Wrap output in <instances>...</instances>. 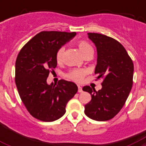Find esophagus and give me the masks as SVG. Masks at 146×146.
Here are the masks:
<instances>
[{"mask_svg":"<svg viewBox=\"0 0 146 146\" xmlns=\"http://www.w3.org/2000/svg\"><path fill=\"white\" fill-rule=\"evenodd\" d=\"M78 92H82V88L81 86H78Z\"/></svg>","mask_w":146,"mask_h":146,"instance_id":"obj_1","label":"esophagus"}]
</instances>
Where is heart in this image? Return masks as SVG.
Returning <instances> with one entry per match:
<instances>
[{
  "instance_id": "b5f03b06",
  "label": "heart",
  "mask_w": 146,
  "mask_h": 146,
  "mask_svg": "<svg viewBox=\"0 0 146 146\" xmlns=\"http://www.w3.org/2000/svg\"><path fill=\"white\" fill-rule=\"evenodd\" d=\"M77 47L80 53L82 54L83 57L86 56L87 54H93V48L89 43H87L85 41H80L77 43ZM64 47H60L56 54V60L58 63H60L63 59V55L64 52ZM86 74V71L80 69H73L69 71V73L66 74L67 78L70 80H73L74 82H81L83 80V78Z\"/></svg>"
}]
</instances>
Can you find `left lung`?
Wrapping results in <instances>:
<instances>
[{
	"label": "left lung",
	"instance_id": "1",
	"mask_svg": "<svg viewBox=\"0 0 146 146\" xmlns=\"http://www.w3.org/2000/svg\"><path fill=\"white\" fill-rule=\"evenodd\" d=\"M97 49L95 74L102 78V88L96 91L86 86L82 90L92 96L85 105L87 117L106 121L115 117L127 101L133 86L134 66L124 47L117 40L98 33H88Z\"/></svg>",
	"mask_w": 146,
	"mask_h": 146
}]
</instances>
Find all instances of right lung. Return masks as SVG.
Listing matches in <instances>:
<instances>
[{
  "mask_svg": "<svg viewBox=\"0 0 146 146\" xmlns=\"http://www.w3.org/2000/svg\"><path fill=\"white\" fill-rule=\"evenodd\" d=\"M76 33L41 32L19 51L15 64V82L22 102L38 120L52 122L66 113L67 102L77 92L73 82L60 80L47 82L50 71L57 66L58 49L73 38Z\"/></svg>",
  "mask_w": 146,
  "mask_h": 146,
  "instance_id": "obj_1",
  "label": "right lung"
}]
</instances>
